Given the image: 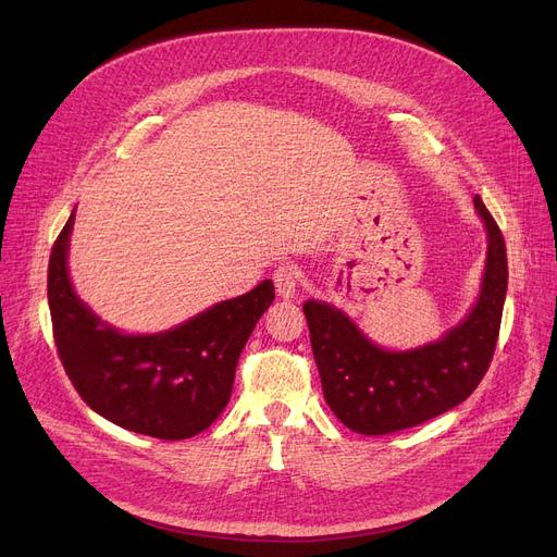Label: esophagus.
I'll use <instances>...</instances> for the list:
<instances>
[{
	"instance_id": "obj_1",
	"label": "esophagus",
	"mask_w": 557,
	"mask_h": 557,
	"mask_svg": "<svg viewBox=\"0 0 557 557\" xmlns=\"http://www.w3.org/2000/svg\"><path fill=\"white\" fill-rule=\"evenodd\" d=\"M297 283H299V272L297 267L290 262H283L274 270V285H276V293L283 299H290L297 293Z\"/></svg>"
}]
</instances>
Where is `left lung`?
Segmentation results:
<instances>
[{
  "label": "left lung",
  "mask_w": 557,
  "mask_h": 557,
  "mask_svg": "<svg viewBox=\"0 0 557 557\" xmlns=\"http://www.w3.org/2000/svg\"><path fill=\"white\" fill-rule=\"evenodd\" d=\"M473 203L488 235L482 290L471 313L441 341L388 351L343 310L315 299L304 304L324 399L351 432L380 436L420 425L461 405L482 382L500 331L507 253L482 198Z\"/></svg>",
  "instance_id": "8db88e82"
}]
</instances>
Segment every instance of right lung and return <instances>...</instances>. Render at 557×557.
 Returning a JSON list of instances; mask_svg holds the SVG:
<instances>
[{"mask_svg": "<svg viewBox=\"0 0 557 557\" xmlns=\"http://www.w3.org/2000/svg\"><path fill=\"white\" fill-rule=\"evenodd\" d=\"M59 233L48 267V301L59 359L84 403L129 432L177 441L208 430L226 409L237 359L274 301V283L214 304L189 322L127 336L102 322L73 290L69 239Z\"/></svg>", "mask_w": 557, "mask_h": 557, "instance_id": "right-lung-1", "label": "right lung"}]
</instances>
